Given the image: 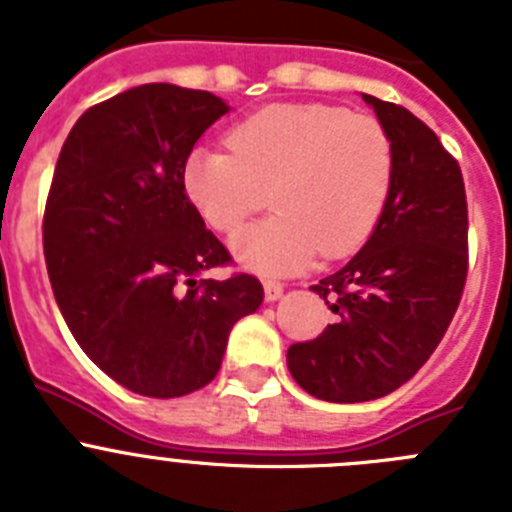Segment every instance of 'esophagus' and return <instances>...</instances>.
<instances>
[{
  "label": "esophagus",
  "mask_w": 512,
  "mask_h": 512,
  "mask_svg": "<svg viewBox=\"0 0 512 512\" xmlns=\"http://www.w3.org/2000/svg\"><path fill=\"white\" fill-rule=\"evenodd\" d=\"M264 295L269 302L279 300L284 295V284L277 282V279H264Z\"/></svg>",
  "instance_id": "esophagus-1"
}]
</instances>
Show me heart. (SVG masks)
<instances>
[{"label":"heart","mask_w":512,"mask_h":512,"mask_svg":"<svg viewBox=\"0 0 512 512\" xmlns=\"http://www.w3.org/2000/svg\"><path fill=\"white\" fill-rule=\"evenodd\" d=\"M228 147L184 161L187 200L215 233H233L269 200L274 215L233 238L246 266L282 274L364 246L392 189L395 151L382 122L336 104L282 102L243 117Z\"/></svg>","instance_id":"obj_1"}]
</instances>
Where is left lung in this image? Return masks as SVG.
<instances>
[{"instance_id": "1", "label": "left lung", "mask_w": 512, "mask_h": 512, "mask_svg": "<svg viewBox=\"0 0 512 512\" xmlns=\"http://www.w3.org/2000/svg\"><path fill=\"white\" fill-rule=\"evenodd\" d=\"M364 99L392 138L390 197L364 248L312 284L336 323L287 351L295 382L328 402L377 400L408 382L441 343L469 271L459 161L402 104Z\"/></svg>"}]
</instances>
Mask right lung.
Segmentation results:
<instances>
[{"instance_id": "obj_1", "label": "right lung", "mask_w": 512, "mask_h": 512, "mask_svg": "<svg viewBox=\"0 0 512 512\" xmlns=\"http://www.w3.org/2000/svg\"><path fill=\"white\" fill-rule=\"evenodd\" d=\"M228 104L202 89L140 84L89 107L58 156L43 253L61 315L107 377L146 397L215 379L228 333L264 300L187 200L182 169Z\"/></svg>"}]
</instances>
